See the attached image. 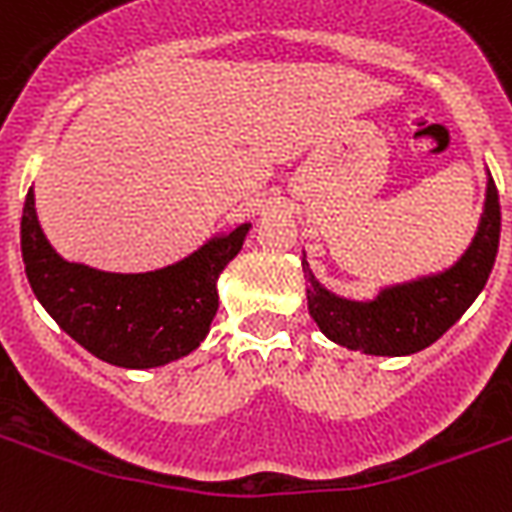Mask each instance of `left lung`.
<instances>
[{
  "label": "left lung",
  "instance_id": "1",
  "mask_svg": "<svg viewBox=\"0 0 512 512\" xmlns=\"http://www.w3.org/2000/svg\"><path fill=\"white\" fill-rule=\"evenodd\" d=\"M499 195L488 173L486 203L478 233L467 252L439 274L420 276L404 285L382 287L372 301H350L325 290L301 260L309 279V314L331 342L366 355H412L426 350L467 312L486 287L499 249Z\"/></svg>",
  "mask_w": 512,
  "mask_h": 512
}]
</instances>
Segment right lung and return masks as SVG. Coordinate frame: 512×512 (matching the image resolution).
<instances>
[{
    "instance_id": "add662e5",
    "label": "right lung",
    "mask_w": 512,
    "mask_h": 512,
    "mask_svg": "<svg viewBox=\"0 0 512 512\" xmlns=\"http://www.w3.org/2000/svg\"><path fill=\"white\" fill-rule=\"evenodd\" d=\"M246 225L214 236L173 266L111 274L70 263L48 244L29 189L21 217V255L37 301L64 333L121 369H154L198 350L217 314V279L241 252Z\"/></svg>"
}]
</instances>
